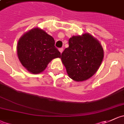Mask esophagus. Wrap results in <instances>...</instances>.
I'll return each instance as SVG.
<instances>
[{
    "label": "esophagus",
    "instance_id": "34e87169",
    "mask_svg": "<svg viewBox=\"0 0 124 124\" xmlns=\"http://www.w3.org/2000/svg\"><path fill=\"white\" fill-rule=\"evenodd\" d=\"M63 48H59V51L60 53H62V52H63Z\"/></svg>",
    "mask_w": 124,
    "mask_h": 124
}]
</instances>
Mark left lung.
Here are the masks:
<instances>
[{"label": "left lung", "mask_w": 124, "mask_h": 124, "mask_svg": "<svg viewBox=\"0 0 124 124\" xmlns=\"http://www.w3.org/2000/svg\"><path fill=\"white\" fill-rule=\"evenodd\" d=\"M69 46L61 55V60L69 77L83 81L93 76L103 59V49L99 41L89 33L73 36L69 40Z\"/></svg>", "instance_id": "obj_1"}]
</instances>
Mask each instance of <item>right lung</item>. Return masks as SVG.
Returning <instances> with one entry per match:
<instances>
[{
	"instance_id": "obj_1",
	"label": "right lung",
	"mask_w": 124,
	"mask_h": 124,
	"mask_svg": "<svg viewBox=\"0 0 124 124\" xmlns=\"http://www.w3.org/2000/svg\"><path fill=\"white\" fill-rule=\"evenodd\" d=\"M51 36L43 30L35 28L23 35L17 46L21 63L33 74L42 72L53 59L61 57Z\"/></svg>"
}]
</instances>
